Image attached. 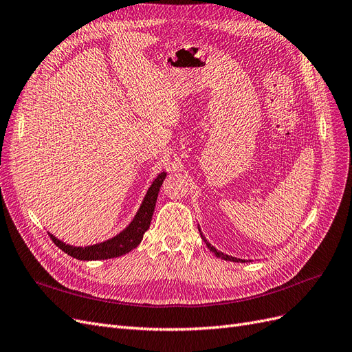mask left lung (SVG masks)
<instances>
[{
    "mask_svg": "<svg viewBox=\"0 0 352 352\" xmlns=\"http://www.w3.org/2000/svg\"><path fill=\"white\" fill-rule=\"evenodd\" d=\"M199 233H200V237H202V240L204 242L206 243V246H208V249L210 250V252H212L217 258H221V259H226V261H233V263H246L245 259H240V258H234V256H232V255H227V254H223L221 252V250H218L215 246H212L210 245L208 240H206V237L204 236V233H202V230H200V227H199Z\"/></svg>",
    "mask_w": 352,
    "mask_h": 352,
    "instance_id": "obj_1",
    "label": "left lung"
}]
</instances>
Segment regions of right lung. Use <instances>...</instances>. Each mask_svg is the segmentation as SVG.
<instances>
[{
	"instance_id": "1",
	"label": "right lung",
	"mask_w": 352,
	"mask_h": 352,
	"mask_svg": "<svg viewBox=\"0 0 352 352\" xmlns=\"http://www.w3.org/2000/svg\"><path fill=\"white\" fill-rule=\"evenodd\" d=\"M165 177H166V173L164 170V173H160L153 179V183L147 188L143 202L140 205L134 218L131 219V223H129L122 232L104 240V242L88 245V246H74L63 242V240L57 239L54 234L48 232L50 237H52L53 242L62 249L63 252L81 261L110 259V258H118L128 254L129 250H133L134 248H137L140 243H142L143 236L150 227V221H152V217H153L159 188L162 186Z\"/></svg>"
}]
</instances>
